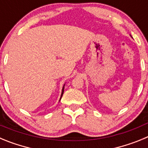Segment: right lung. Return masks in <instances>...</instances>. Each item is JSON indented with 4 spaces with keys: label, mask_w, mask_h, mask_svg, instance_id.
Wrapping results in <instances>:
<instances>
[{
    "label": "right lung",
    "mask_w": 148,
    "mask_h": 148,
    "mask_svg": "<svg viewBox=\"0 0 148 148\" xmlns=\"http://www.w3.org/2000/svg\"><path fill=\"white\" fill-rule=\"evenodd\" d=\"M64 87H63V89H62V92H61V97H62L63 93H64Z\"/></svg>",
    "instance_id": "add662e5"
}]
</instances>
